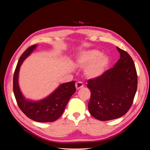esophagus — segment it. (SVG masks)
Instances as JSON below:
<instances>
[{
    "instance_id": "esophagus-1",
    "label": "esophagus",
    "mask_w": 150,
    "mask_h": 150,
    "mask_svg": "<svg viewBox=\"0 0 150 150\" xmlns=\"http://www.w3.org/2000/svg\"><path fill=\"white\" fill-rule=\"evenodd\" d=\"M75 87H76V88H77V90H79V89H80V88L84 87V85H83V83L81 82V81H78V82L76 83Z\"/></svg>"
}]
</instances>
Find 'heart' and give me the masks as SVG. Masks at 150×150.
<instances>
[{
  "instance_id": "1",
  "label": "heart",
  "mask_w": 150,
  "mask_h": 150,
  "mask_svg": "<svg viewBox=\"0 0 150 150\" xmlns=\"http://www.w3.org/2000/svg\"><path fill=\"white\" fill-rule=\"evenodd\" d=\"M76 63L81 67H85V73L91 78H96L103 74L109 63L108 56L100 54L96 50H88L81 52L75 58Z\"/></svg>"
}]
</instances>
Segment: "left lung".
I'll list each match as a JSON object with an SVG mask.
<instances>
[{
  "label": "left lung",
  "instance_id": "8db88e82",
  "mask_svg": "<svg viewBox=\"0 0 150 150\" xmlns=\"http://www.w3.org/2000/svg\"><path fill=\"white\" fill-rule=\"evenodd\" d=\"M116 48L120 57L114 67L87 82L91 91L88 111L98 120L124 116L130 108L136 93L138 76L133 60L125 51Z\"/></svg>",
  "mask_w": 150,
  "mask_h": 150
}]
</instances>
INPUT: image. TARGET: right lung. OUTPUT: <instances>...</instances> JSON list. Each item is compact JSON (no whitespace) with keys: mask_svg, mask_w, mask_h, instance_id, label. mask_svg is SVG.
Here are the masks:
<instances>
[{"mask_svg":"<svg viewBox=\"0 0 150 150\" xmlns=\"http://www.w3.org/2000/svg\"><path fill=\"white\" fill-rule=\"evenodd\" d=\"M36 47L37 44L32 45L20 57L13 78L14 94L19 108L27 117L38 122H51L62 116L68 101L76 91L75 82L73 81L61 84L50 95L41 100H32L25 97L18 84L20 66Z\"/></svg>","mask_w":150,"mask_h":150,"instance_id":"add662e5","label":"right lung"}]
</instances>
